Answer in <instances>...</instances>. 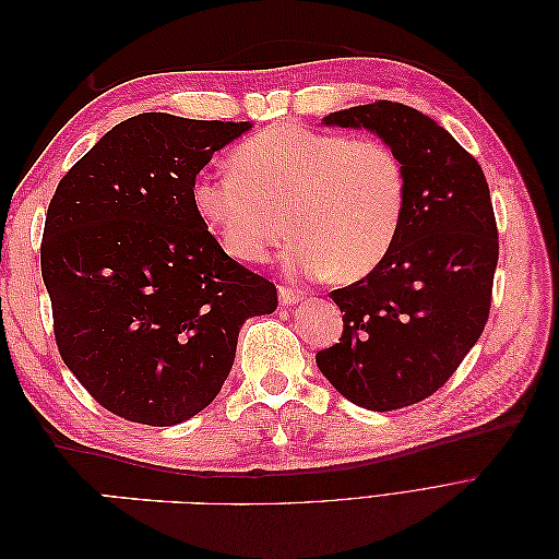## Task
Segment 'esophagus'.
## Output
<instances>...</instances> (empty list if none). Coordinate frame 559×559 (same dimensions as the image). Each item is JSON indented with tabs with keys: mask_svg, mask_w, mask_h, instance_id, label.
I'll list each match as a JSON object with an SVG mask.
<instances>
[{
	"mask_svg": "<svg viewBox=\"0 0 559 559\" xmlns=\"http://www.w3.org/2000/svg\"><path fill=\"white\" fill-rule=\"evenodd\" d=\"M300 298H302V292L296 289V286L280 284V302H282V306H294V302H298Z\"/></svg>",
	"mask_w": 559,
	"mask_h": 559,
	"instance_id": "1",
	"label": "esophagus"
}]
</instances>
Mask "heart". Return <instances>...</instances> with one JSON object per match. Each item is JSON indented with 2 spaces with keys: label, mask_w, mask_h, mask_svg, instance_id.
Wrapping results in <instances>:
<instances>
[{
  "label": "heart",
  "mask_w": 559,
  "mask_h": 559,
  "mask_svg": "<svg viewBox=\"0 0 559 559\" xmlns=\"http://www.w3.org/2000/svg\"><path fill=\"white\" fill-rule=\"evenodd\" d=\"M408 183L396 151L298 123L267 128L233 148L230 167L191 183L198 216L233 259L263 263L289 230L286 265L300 275L361 280L389 257ZM287 222H283V214Z\"/></svg>",
  "instance_id": "heart-1"
}]
</instances>
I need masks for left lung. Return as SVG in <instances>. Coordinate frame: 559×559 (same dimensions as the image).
I'll return each instance as SVG.
<instances>
[{
  "label": "left lung",
  "instance_id": "left-lung-1",
  "mask_svg": "<svg viewBox=\"0 0 559 559\" xmlns=\"http://www.w3.org/2000/svg\"><path fill=\"white\" fill-rule=\"evenodd\" d=\"M324 123L376 132L405 170L399 238L373 273L331 292L345 312L343 335L317 352L347 401L396 411L436 394L487 324L499 259L489 186L478 160L413 107L378 99Z\"/></svg>",
  "mask_w": 559,
  "mask_h": 559
}]
</instances>
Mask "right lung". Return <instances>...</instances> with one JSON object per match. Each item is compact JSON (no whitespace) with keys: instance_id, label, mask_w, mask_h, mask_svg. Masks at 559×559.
<instances>
[{"instance_id":"1","label":"right lung","mask_w":559,"mask_h":559,"mask_svg":"<svg viewBox=\"0 0 559 559\" xmlns=\"http://www.w3.org/2000/svg\"><path fill=\"white\" fill-rule=\"evenodd\" d=\"M249 123L148 111L114 126L50 198L41 277L62 361L109 413L170 427L214 401L273 282L233 261L191 183Z\"/></svg>"}]
</instances>
